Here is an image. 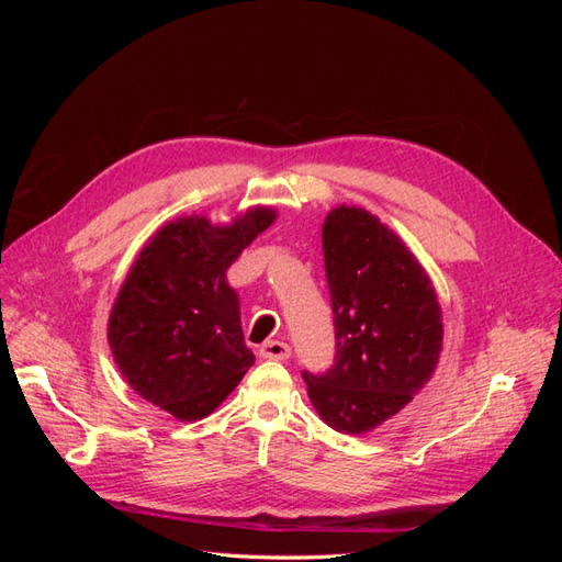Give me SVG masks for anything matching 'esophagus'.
I'll return each mask as SVG.
<instances>
[{"label": "esophagus", "instance_id": "1", "mask_svg": "<svg viewBox=\"0 0 562 562\" xmlns=\"http://www.w3.org/2000/svg\"><path fill=\"white\" fill-rule=\"evenodd\" d=\"M258 353L260 359H267V361H285L288 356H291V347L281 342V339H269V342L260 347Z\"/></svg>", "mask_w": 562, "mask_h": 562}]
</instances>
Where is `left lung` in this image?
<instances>
[{
  "mask_svg": "<svg viewBox=\"0 0 562 562\" xmlns=\"http://www.w3.org/2000/svg\"><path fill=\"white\" fill-rule=\"evenodd\" d=\"M321 236L337 351L328 372H304V382L330 429L361 436L434 378L443 312L427 269L378 215L342 203L323 220Z\"/></svg>",
  "mask_w": 562,
  "mask_h": 562,
  "instance_id": "1",
  "label": "left lung"
}]
</instances>
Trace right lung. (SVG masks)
<instances>
[{"instance_id":"add662e5","label":"right lung","mask_w":562,"mask_h":562,"mask_svg":"<svg viewBox=\"0 0 562 562\" xmlns=\"http://www.w3.org/2000/svg\"><path fill=\"white\" fill-rule=\"evenodd\" d=\"M277 220L255 206L227 225L182 215L131 265L108 321L114 363L135 394L180 422L209 417L255 363L227 269Z\"/></svg>"}]
</instances>
